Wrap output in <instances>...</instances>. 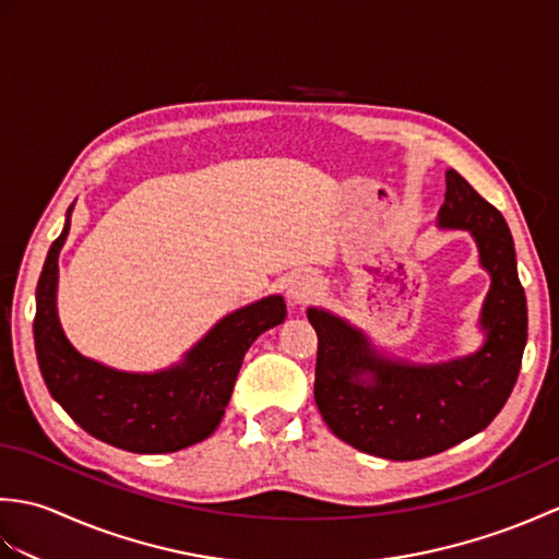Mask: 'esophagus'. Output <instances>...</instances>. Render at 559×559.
Returning a JSON list of instances; mask_svg holds the SVG:
<instances>
[{"instance_id":"esophagus-1","label":"esophagus","mask_w":559,"mask_h":559,"mask_svg":"<svg viewBox=\"0 0 559 559\" xmlns=\"http://www.w3.org/2000/svg\"><path fill=\"white\" fill-rule=\"evenodd\" d=\"M319 290H322V281L312 276V273H300V276H295L288 283V302L293 307H305L317 298Z\"/></svg>"}]
</instances>
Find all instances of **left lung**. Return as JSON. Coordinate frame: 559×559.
Here are the masks:
<instances>
[{
  "mask_svg": "<svg viewBox=\"0 0 559 559\" xmlns=\"http://www.w3.org/2000/svg\"><path fill=\"white\" fill-rule=\"evenodd\" d=\"M437 225L468 230L490 273L476 353L435 365L389 358L348 319L307 310L319 338L317 408L331 432L365 454L391 461L439 454L485 430L516 384L528 314L509 225L456 170H447Z\"/></svg>",
  "mask_w": 559,
  "mask_h": 559,
  "instance_id": "8db88e82",
  "label": "left lung"
}]
</instances>
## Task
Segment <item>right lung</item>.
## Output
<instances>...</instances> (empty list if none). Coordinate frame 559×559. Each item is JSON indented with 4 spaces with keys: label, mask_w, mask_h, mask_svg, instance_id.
Segmentation results:
<instances>
[{
    "label": "right lung",
    "mask_w": 559,
    "mask_h": 559,
    "mask_svg": "<svg viewBox=\"0 0 559 559\" xmlns=\"http://www.w3.org/2000/svg\"><path fill=\"white\" fill-rule=\"evenodd\" d=\"M47 252L35 290V355L52 399L71 420L100 442L134 454H168L213 435L228 406L245 353L286 319L281 295H269L225 314L209 334L158 372H124L81 355L67 338L57 314V259L69 235Z\"/></svg>",
    "instance_id": "1"
}]
</instances>
